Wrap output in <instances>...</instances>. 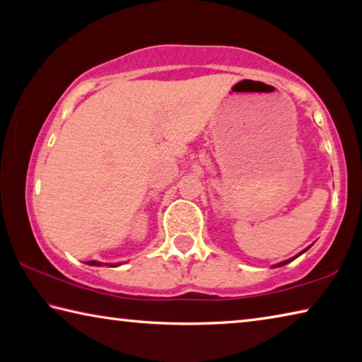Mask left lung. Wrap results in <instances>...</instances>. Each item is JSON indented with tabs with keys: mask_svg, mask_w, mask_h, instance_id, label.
Here are the masks:
<instances>
[{
	"mask_svg": "<svg viewBox=\"0 0 362 362\" xmlns=\"http://www.w3.org/2000/svg\"><path fill=\"white\" fill-rule=\"evenodd\" d=\"M304 252H307V248L304 250ZM304 252H300L299 255H296V256H294V258H290V259H286V261H281V262H279V264H275L274 267H280V266H285V264H288V262H291L293 259H296V258H298V256H300V255H302V253H304Z\"/></svg>",
	"mask_w": 362,
	"mask_h": 362,
	"instance_id": "left-lung-1",
	"label": "left lung"
}]
</instances>
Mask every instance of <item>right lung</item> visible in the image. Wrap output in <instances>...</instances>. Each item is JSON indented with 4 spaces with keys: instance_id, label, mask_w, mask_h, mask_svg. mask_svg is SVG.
<instances>
[{
    "instance_id": "obj_1",
    "label": "right lung",
    "mask_w": 362,
    "mask_h": 362,
    "mask_svg": "<svg viewBox=\"0 0 362 362\" xmlns=\"http://www.w3.org/2000/svg\"><path fill=\"white\" fill-rule=\"evenodd\" d=\"M87 264H90V266H103V262H100V261H88ZM117 264H110V267H115Z\"/></svg>"
}]
</instances>
